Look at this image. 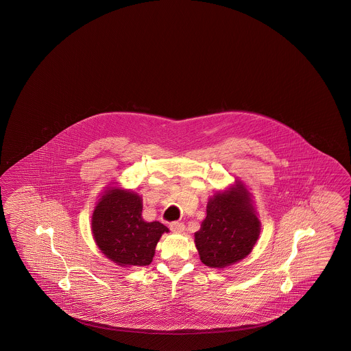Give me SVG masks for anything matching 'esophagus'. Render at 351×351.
<instances>
[{
    "label": "esophagus",
    "instance_id": "1",
    "mask_svg": "<svg viewBox=\"0 0 351 351\" xmlns=\"http://www.w3.org/2000/svg\"><path fill=\"white\" fill-rule=\"evenodd\" d=\"M170 229L172 232H175V233H181V232L185 230V225L182 223H179V221H173V223H170Z\"/></svg>",
    "mask_w": 351,
    "mask_h": 351
}]
</instances>
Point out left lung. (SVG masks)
Listing matches in <instances>:
<instances>
[{"label":"left lung","instance_id":"8db88e82","mask_svg":"<svg viewBox=\"0 0 351 351\" xmlns=\"http://www.w3.org/2000/svg\"><path fill=\"white\" fill-rule=\"evenodd\" d=\"M260 234V221L242 184L219 193L207 203V216L195 235L204 265L225 267L245 258Z\"/></svg>","mask_w":351,"mask_h":351}]
</instances>
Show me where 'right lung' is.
I'll list each match as a JSON object with an SVG mask.
<instances>
[{"label": "right lung", "instance_id": "1", "mask_svg": "<svg viewBox=\"0 0 351 351\" xmlns=\"http://www.w3.org/2000/svg\"><path fill=\"white\" fill-rule=\"evenodd\" d=\"M141 211L138 194L113 188L100 198L93 213L96 245L117 265H149L162 234L169 232L160 221H144Z\"/></svg>", "mask_w": 351, "mask_h": 351}]
</instances>
